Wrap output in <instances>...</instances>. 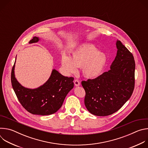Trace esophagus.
I'll list each match as a JSON object with an SVG mask.
<instances>
[{
	"instance_id": "obj_1",
	"label": "esophagus",
	"mask_w": 148,
	"mask_h": 148,
	"mask_svg": "<svg viewBox=\"0 0 148 148\" xmlns=\"http://www.w3.org/2000/svg\"><path fill=\"white\" fill-rule=\"evenodd\" d=\"M74 84H75V86H80V82H79V80L77 79H75L74 80Z\"/></svg>"
}]
</instances>
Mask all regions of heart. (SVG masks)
<instances>
[{"label": "heart", "instance_id": "heart-1", "mask_svg": "<svg viewBox=\"0 0 148 148\" xmlns=\"http://www.w3.org/2000/svg\"><path fill=\"white\" fill-rule=\"evenodd\" d=\"M107 62V57L101 51H97L91 45H84L73 51L71 57L63 54L61 64L64 70L69 74L77 72V67L82 68V74L87 78H95L103 71Z\"/></svg>", "mask_w": 148, "mask_h": 148}]
</instances>
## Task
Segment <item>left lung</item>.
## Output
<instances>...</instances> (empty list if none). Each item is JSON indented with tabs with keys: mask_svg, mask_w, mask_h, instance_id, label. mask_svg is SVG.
I'll return each instance as SVG.
<instances>
[{
	"mask_svg": "<svg viewBox=\"0 0 148 148\" xmlns=\"http://www.w3.org/2000/svg\"><path fill=\"white\" fill-rule=\"evenodd\" d=\"M110 70L94 79L82 81L84 103L96 116H107L118 111L131 97L135 87V62L133 54L120 40Z\"/></svg>",
	"mask_w": 148,
	"mask_h": 148,
	"instance_id": "1",
	"label": "left lung"
}]
</instances>
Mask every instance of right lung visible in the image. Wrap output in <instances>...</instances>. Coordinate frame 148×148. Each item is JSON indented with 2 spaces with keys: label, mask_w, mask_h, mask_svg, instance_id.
I'll list each match as a JSON object with an SVG mask.
<instances>
[{
  "label": "right lung",
  "mask_w": 148,
  "mask_h": 148,
  "mask_svg": "<svg viewBox=\"0 0 148 148\" xmlns=\"http://www.w3.org/2000/svg\"><path fill=\"white\" fill-rule=\"evenodd\" d=\"M38 37H34L29 43H36ZM15 64V63H14ZM14 64L11 73V82L17 98L23 108L34 115H48L56 112L74 87V78L64 77L56 70L43 86L35 89L25 88L14 76Z\"/></svg>",
  "instance_id": "add662e5"
}]
</instances>
